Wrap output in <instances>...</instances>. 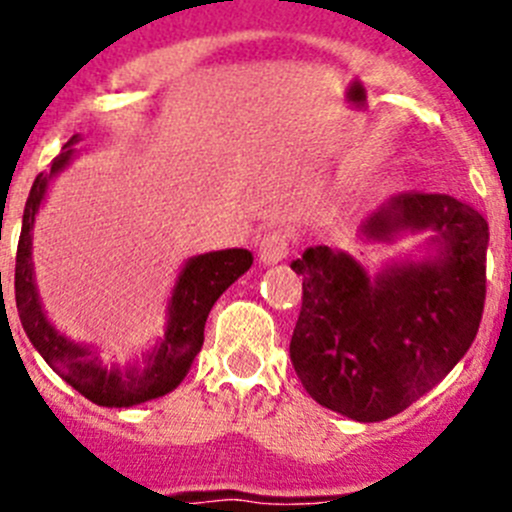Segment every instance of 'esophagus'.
<instances>
[{
	"label": "esophagus",
	"mask_w": 512,
	"mask_h": 512,
	"mask_svg": "<svg viewBox=\"0 0 512 512\" xmlns=\"http://www.w3.org/2000/svg\"><path fill=\"white\" fill-rule=\"evenodd\" d=\"M289 233L287 230H269L259 238L261 264H279L289 256Z\"/></svg>",
	"instance_id": "esophagus-1"
}]
</instances>
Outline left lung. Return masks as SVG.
<instances>
[{
    "mask_svg": "<svg viewBox=\"0 0 512 512\" xmlns=\"http://www.w3.org/2000/svg\"><path fill=\"white\" fill-rule=\"evenodd\" d=\"M433 230L438 256L369 277L348 253L307 248L302 307L289 356L323 408L377 423L410 408L469 351L487 292V220L449 194L402 192L369 215L361 233L392 241Z\"/></svg>",
    "mask_w": 512,
    "mask_h": 512,
    "instance_id": "obj_1",
    "label": "left lung"
}]
</instances>
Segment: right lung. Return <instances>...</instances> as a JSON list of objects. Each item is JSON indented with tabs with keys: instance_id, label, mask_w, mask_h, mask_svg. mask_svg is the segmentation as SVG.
<instances>
[{
	"instance_id": "1",
	"label": "right lung",
	"mask_w": 512,
	"mask_h": 512,
	"mask_svg": "<svg viewBox=\"0 0 512 512\" xmlns=\"http://www.w3.org/2000/svg\"><path fill=\"white\" fill-rule=\"evenodd\" d=\"M79 140V135H71L63 151L53 158L51 171L35 176L30 197L25 202L15 261L17 312H20V323L30 343L38 348L45 364L51 366L63 382H69L76 392L102 408H133L140 402L169 395L182 384L194 356L200 354L202 343H205V323L212 305L235 279L251 269L253 256L246 248H228V251L202 253V256L189 259L176 279L164 338L153 346L151 354L140 364L104 366L92 346L71 341L45 318L33 277V233L30 230L35 225V215L40 210L45 189L58 171L69 166L71 156H74V143Z\"/></svg>"
}]
</instances>
